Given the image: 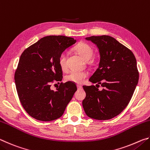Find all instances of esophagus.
Returning <instances> with one entry per match:
<instances>
[{
  "label": "esophagus",
  "instance_id": "obj_1",
  "mask_svg": "<svg viewBox=\"0 0 150 150\" xmlns=\"http://www.w3.org/2000/svg\"><path fill=\"white\" fill-rule=\"evenodd\" d=\"M77 87L78 89H81V88H82V87H81L80 85H77Z\"/></svg>",
  "mask_w": 150,
  "mask_h": 150
}]
</instances>
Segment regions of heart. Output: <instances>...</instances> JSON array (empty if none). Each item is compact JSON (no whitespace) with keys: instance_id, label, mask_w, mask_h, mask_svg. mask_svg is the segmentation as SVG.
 I'll return each instance as SVG.
<instances>
[{"instance_id":"obj_1","label":"heart","mask_w":150,"mask_h":150,"mask_svg":"<svg viewBox=\"0 0 150 150\" xmlns=\"http://www.w3.org/2000/svg\"><path fill=\"white\" fill-rule=\"evenodd\" d=\"M75 50L79 54L83 59L88 61L93 55V50L89 45L85 43H81L75 47ZM67 57L65 52L61 54L59 57V65L62 71H65L67 69ZM87 77V73L85 71H73L66 75L65 79L67 81H71L75 83H82L85 79Z\"/></svg>"}]
</instances>
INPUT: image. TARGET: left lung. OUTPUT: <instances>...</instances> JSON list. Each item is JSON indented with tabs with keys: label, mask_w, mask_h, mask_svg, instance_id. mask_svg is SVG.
I'll return each mask as SVG.
<instances>
[{
	"label": "left lung",
	"mask_w": 150,
	"mask_h": 150,
	"mask_svg": "<svg viewBox=\"0 0 150 150\" xmlns=\"http://www.w3.org/2000/svg\"><path fill=\"white\" fill-rule=\"evenodd\" d=\"M98 47V67L89 79L95 85L83 86L86 97L83 107L91 118L105 120L115 117L130 102L138 83L136 57L132 51L109 35L85 38Z\"/></svg>",
	"instance_id": "left-lung-1"
}]
</instances>
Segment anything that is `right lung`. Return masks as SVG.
Returning a JSON list of instances; mask_svg holds the SVG:
<instances>
[{
    "label": "right lung",
    "instance_id": "right-lung-1",
    "mask_svg": "<svg viewBox=\"0 0 150 150\" xmlns=\"http://www.w3.org/2000/svg\"><path fill=\"white\" fill-rule=\"evenodd\" d=\"M77 40L64 35H49L25 50L14 75L18 95L28 115L40 121L56 120L63 115L77 91L71 81L60 83L54 91L51 83L62 80L59 65L62 53Z\"/></svg>",
    "mask_w": 150,
    "mask_h": 150
}]
</instances>
